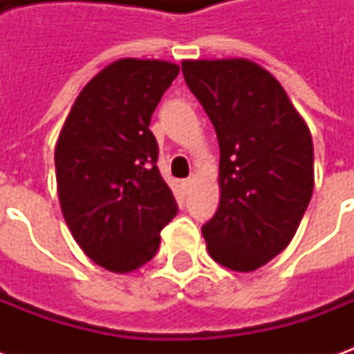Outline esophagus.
Masks as SVG:
<instances>
[{
    "mask_svg": "<svg viewBox=\"0 0 354 354\" xmlns=\"http://www.w3.org/2000/svg\"><path fill=\"white\" fill-rule=\"evenodd\" d=\"M195 184V176H189V178H185L184 182H182V185H184V189H189L192 185Z\"/></svg>",
    "mask_w": 354,
    "mask_h": 354,
    "instance_id": "esophagus-1",
    "label": "esophagus"
}]
</instances>
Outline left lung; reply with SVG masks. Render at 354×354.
Wrapping results in <instances>:
<instances>
[{"label": "left lung", "instance_id": "left-lung-1", "mask_svg": "<svg viewBox=\"0 0 354 354\" xmlns=\"http://www.w3.org/2000/svg\"><path fill=\"white\" fill-rule=\"evenodd\" d=\"M220 144V205L203 225L210 258L250 273L294 239L315 187L313 138L288 94L246 58L184 60Z\"/></svg>", "mask_w": 354, "mask_h": 354}]
</instances>
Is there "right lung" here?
Returning a JSON list of instances; mask_svg holds the SVG:
<instances>
[{"label": "right lung", "instance_id": "right-lung-1", "mask_svg": "<svg viewBox=\"0 0 354 354\" xmlns=\"http://www.w3.org/2000/svg\"><path fill=\"white\" fill-rule=\"evenodd\" d=\"M180 66L121 58L83 87L55 147L57 192L75 243L96 266L131 273L176 216L149 121Z\"/></svg>", "mask_w": 354, "mask_h": 354}]
</instances>
